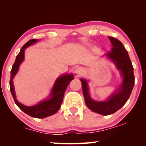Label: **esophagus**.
Segmentation results:
<instances>
[{
	"mask_svg": "<svg viewBox=\"0 0 146 146\" xmlns=\"http://www.w3.org/2000/svg\"><path fill=\"white\" fill-rule=\"evenodd\" d=\"M84 72V69L82 67H78L75 70V72L78 74H81Z\"/></svg>",
	"mask_w": 146,
	"mask_h": 146,
	"instance_id": "34e87169",
	"label": "esophagus"
}]
</instances>
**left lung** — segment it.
Listing matches in <instances>:
<instances>
[{"mask_svg":"<svg viewBox=\"0 0 146 146\" xmlns=\"http://www.w3.org/2000/svg\"><path fill=\"white\" fill-rule=\"evenodd\" d=\"M108 38L112 45V48L105 55L120 72L122 82L119 88L111 94L106 100L96 101L90 95L86 80L80 79L83 94L88 108L96 113L104 115L112 114L124 106L129 99L135 84L133 68L127 50L118 40L111 36Z\"/></svg>","mask_w":146,"mask_h":146,"instance_id":"left-lung-1","label":"left lung"}]
</instances>
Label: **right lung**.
Returning <instances> with one entry per match:
<instances>
[{"instance_id": "obj_1", "label": "right lung", "mask_w": 146, "mask_h": 146, "mask_svg": "<svg viewBox=\"0 0 146 146\" xmlns=\"http://www.w3.org/2000/svg\"><path fill=\"white\" fill-rule=\"evenodd\" d=\"M38 40H39L38 39H32L27 42L22 47L19 54L17 56L16 60L12 67L11 72L10 89H11V94L13 95L16 104L19 106L22 111L33 117L44 118V117L54 114L58 111L62 103L64 94L66 89L70 82L74 79V76L72 74H65L60 76L56 80L54 84L49 97L45 99L44 100L40 102L37 104L33 106H27L19 102L17 99V96H16L13 79L19 71L20 66L25 59V51L26 48L36 43Z\"/></svg>"}]
</instances>
